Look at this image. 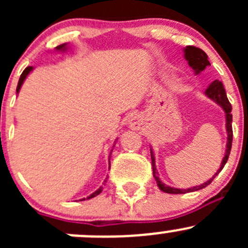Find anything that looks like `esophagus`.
Masks as SVG:
<instances>
[{"label":"esophagus","mask_w":248,"mask_h":248,"mask_svg":"<svg viewBox=\"0 0 248 248\" xmlns=\"http://www.w3.org/2000/svg\"><path fill=\"white\" fill-rule=\"evenodd\" d=\"M132 127H133V128H138V126H137L136 122H133V124H132Z\"/></svg>","instance_id":"esophagus-1"}]
</instances>
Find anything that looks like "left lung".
<instances>
[{"instance_id":"obj_1","label":"left lung","mask_w":248,"mask_h":248,"mask_svg":"<svg viewBox=\"0 0 248 248\" xmlns=\"http://www.w3.org/2000/svg\"><path fill=\"white\" fill-rule=\"evenodd\" d=\"M185 57H186V60L188 61L189 66H191L192 68L196 71L197 74L201 73L202 71H204V69L206 68L207 66H210V62H209V60H207V55L205 54V52L202 51V49H199V47H196L193 46H186V49H185ZM206 94L210 97V98L214 99L215 102H217V103H218L219 106L223 108L224 111H226V117H227L226 127H227V132H228V142H227V151H226V155H224V158H223V161H222L221 167H219L218 171L215 174V176H216V175L218 174V172L221 171L222 169H223V167L226 166L227 161H228L229 155H231L232 142V116L231 114V112H232V104L229 103L228 98H227V93H226V90H224V87H223V84H222L221 81H218V80H215V81L212 82V84L210 85L209 87H207ZM151 161H152V170H154V176H155V179H156L157 185H158L159 189H161V191H163V192H166V193L181 194V193H188V192L198 191V189L205 188V187H206L207 185L211 184L212 180L215 179V176H214L212 179H210L209 181L205 182V184H202L198 187H193V188H188V189L172 188V187H169V186H167V185H164L163 182L159 180V177L157 176L156 163H155V156H154V152H152V150H151Z\"/></svg>"}]
</instances>
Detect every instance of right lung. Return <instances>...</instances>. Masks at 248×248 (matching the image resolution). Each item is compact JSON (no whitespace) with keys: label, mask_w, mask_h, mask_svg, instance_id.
<instances>
[{"label":"right lung","mask_w":248,"mask_h":248,"mask_svg":"<svg viewBox=\"0 0 248 248\" xmlns=\"http://www.w3.org/2000/svg\"><path fill=\"white\" fill-rule=\"evenodd\" d=\"M64 47H66V44H62V46H56V49L57 50H62V49H64ZM32 71V67H26V68H25V71L22 72V74L21 76H20V79H19V82H17V87H16V92H19V90H20V87H21V85H22V82H24V80H25V78H26L27 76H29V73L30 72ZM102 189H103V187H99L98 189H97L96 192H94V193H92L91 196L89 197V198L87 199H90V198H93V197H96V196H98L99 193H101L102 192ZM81 201H85V199H81Z\"/></svg>","instance_id":"1"}]
</instances>
